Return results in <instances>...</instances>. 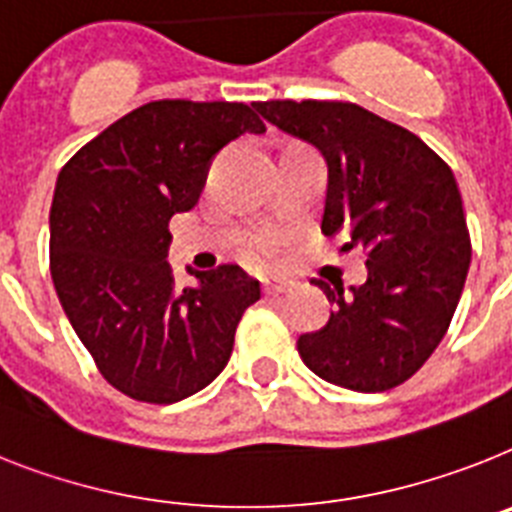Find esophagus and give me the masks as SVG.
I'll return each instance as SVG.
<instances>
[{"label":"esophagus","instance_id":"esophagus-1","mask_svg":"<svg viewBox=\"0 0 512 512\" xmlns=\"http://www.w3.org/2000/svg\"><path fill=\"white\" fill-rule=\"evenodd\" d=\"M263 291L265 296L289 294V291H294V281H286V278H270V281H265Z\"/></svg>","mask_w":512,"mask_h":512}]
</instances>
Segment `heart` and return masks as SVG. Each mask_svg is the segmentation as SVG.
<instances>
[{
    "instance_id": "b5f03b06",
    "label": "heart",
    "mask_w": 512,
    "mask_h": 512,
    "mask_svg": "<svg viewBox=\"0 0 512 512\" xmlns=\"http://www.w3.org/2000/svg\"><path fill=\"white\" fill-rule=\"evenodd\" d=\"M273 244H276L273 236H260L255 242V255H268V252H273Z\"/></svg>"
}]
</instances>
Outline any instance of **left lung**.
<instances>
[{"instance_id": "1", "label": "left lung", "mask_w": 512, "mask_h": 512, "mask_svg": "<svg viewBox=\"0 0 512 512\" xmlns=\"http://www.w3.org/2000/svg\"><path fill=\"white\" fill-rule=\"evenodd\" d=\"M328 163L322 234L367 252L362 286L317 281L330 320L296 341L325 382L382 393L409 380L448 333L471 265L450 166L414 132L346 101L252 103Z\"/></svg>"}]
</instances>
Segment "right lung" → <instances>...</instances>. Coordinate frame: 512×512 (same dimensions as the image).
Masks as SVG:
<instances>
[{
    "instance_id": "1",
    "label": "right lung",
    "mask_w": 512,
    "mask_h": 512,
    "mask_svg": "<svg viewBox=\"0 0 512 512\" xmlns=\"http://www.w3.org/2000/svg\"><path fill=\"white\" fill-rule=\"evenodd\" d=\"M244 132H265L247 103L150 101L59 171L54 289L103 380L135 401L166 406L210 385L229 364L244 309L260 299L239 265L176 289L166 263L171 216L195 208L213 156Z\"/></svg>"
}]
</instances>
